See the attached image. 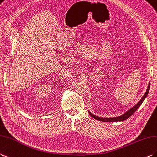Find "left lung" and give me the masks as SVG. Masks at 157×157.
I'll return each mask as SVG.
<instances>
[{"label": "left lung", "instance_id": "8db88e82", "mask_svg": "<svg viewBox=\"0 0 157 157\" xmlns=\"http://www.w3.org/2000/svg\"><path fill=\"white\" fill-rule=\"evenodd\" d=\"M150 82L148 83V86L147 87V90L146 91V92L144 93V96H143V98H141L140 100V101L138 102L134 105L133 107H132L131 108H130L128 111H126L125 113H124L123 114H122L121 116H117V117H113V118H102V117H100V116H98L93 114L92 113H91L89 110V114L91 115L92 118H94V119H96L97 120H99V121L101 122H120V121H124V120H126V119H128V118H130L131 116H132L134 112H136V110L140 106V105L142 104V103L143 102V101L145 100V98H147L148 92H149V89H150Z\"/></svg>", "mask_w": 157, "mask_h": 157}]
</instances>
